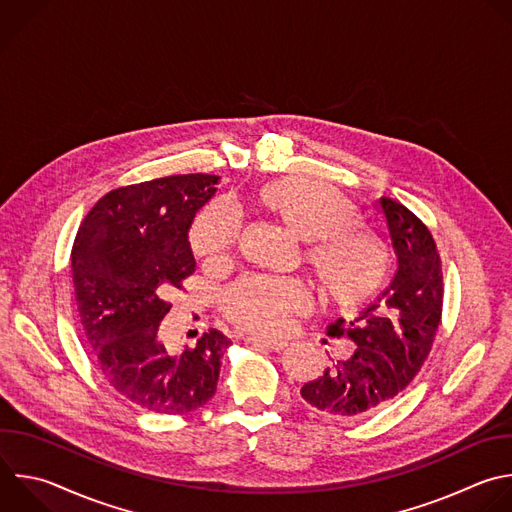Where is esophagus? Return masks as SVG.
Returning <instances> with one entry per match:
<instances>
[{"label":"esophagus","mask_w":512,"mask_h":512,"mask_svg":"<svg viewBox=\"0 0 512 512\" xmlns=\"http://www.w3.org/2000/svg\"><path fill=\"white\" fill-rule=\"evenodd\" d=\"M247 342L253 346H259V348H265L269 352H281L287 346L285 342H277V339H261L255 335H247Z\"/></svg>","instance_id":"obj_1"}]
</instances>
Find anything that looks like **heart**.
I'll return each instance as SVG.
<instances>
[{"instance_id":"1","label":"heart","mask_w":512,"mask_h":512,"mask_svg":"<svg viewBox=\"0 0 512 512\" xmlns=\"http://www.w3.org/2000/svg\"><path fill=\"white\" fill-rule=\"evenodd\" d=\"M253 205L305 243L301 261L323 303L354 307L384 285L388 247L360 227L358 209L342 193L311 179L283 177L259 187ZM235 231L237 221L227 207L205 209L191 231L193 253L209 261L223 257ZM303 307L305 293L291 281L249 279L229 297L231 319L259 335L281 333Z\"/></svg>"}]
</instances>
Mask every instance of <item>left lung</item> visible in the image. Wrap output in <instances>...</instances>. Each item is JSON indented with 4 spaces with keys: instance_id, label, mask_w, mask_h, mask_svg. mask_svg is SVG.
<instances>
[{
    "instance_id": "1",
    "label": "left lung",
    "mask_w": 512,
    "mask_h": 512,
    "mask_svg": "<svg viewBox=\"0 0 512 512\" xmlns=\"http://www.w3.org/2000/svg\"><path fill=\"white\" fill-rule=\"evenodd\" d=\"M376 209L386 219L398 269L356 319L329 325V335L352 339L354 354L301 388V398L331 420L366 418L402 392L428 358L442 315V265L430 231L390 197Z\"/></svg>"
}]
</instances>
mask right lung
<instances>
[{
    "mask_svg": "<svg viewBox=\"0 0 512 512\" xmlns=\"http://www.w3.org/2000/svg\"><path fill=\"white\" fill-rule=\"evenodd\" d=\"M221 177L175 175L104 195L82 221L72 277L82 329L106 382L140 408L185 414L217 390L231 339L211 329L179 354L158 339L166 299L193 275L189 231Z\"/></svg>",
    "mask_w": 512,
    "mask_h": 512,
    "instance_id": "add662e5",
    "label": "right lung"
}]
</instances>
